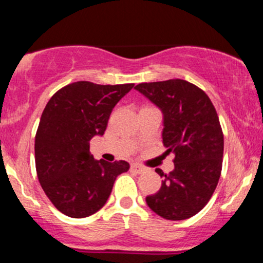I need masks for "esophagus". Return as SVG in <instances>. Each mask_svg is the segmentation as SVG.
Returning <instances> with one entry per match:
<instances>
[{"label":"esophagus","instance_id":"obj_1","mask_svg":"<svg viewBox=\"0 0 263 263\" xmlns=\"http://www.w3.org/2000/svg\"><path fill=\"white\" fill-rule=\"evenodd\" d=\"M131 171L135 172V173H137V174H142V173H144L146 168L141 167V165H138V164H131Z\"/></svg>","mask_w":263,"mask_h":263}]
</instances>
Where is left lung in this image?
<instances>
[{"mask_svg": "<svg viewBox=\"0 0 263 263\" xmlns=\"http://www.w3.org/2000/svg\"><path fill=\"white\" fill-rule=\"evenodd\" d=\"M161 110L165 155L174 153V170L157 168L162 186L146 203L167 220H185L206 205L218 185L224 136L209 96L182 79L142 83L135 87Z\"/></svg>", "mask_w": 263, "mask_h": 263, "instance_id": "obj_1", "label": "left lung"}]
</instances>
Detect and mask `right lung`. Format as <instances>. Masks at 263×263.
<instances>
[{"label":"right lung","instance_id":"right-lung-1","mask_svg":"<svg viewBox=\"0 0 263 263\" xmlns=\"http://www.w3.org/2000/svg\"><path fill=\"white\" fill-rule=\"evenodd\" d=\"M135 84L99 85L77 81L48 101L35 135L37 176L45 195L66 216L86 218L106 204L126 161L93 158L90 141L102 136L108 119Z\"/></svg>","mask_w":263,"mask_h":263}]
</instances>
